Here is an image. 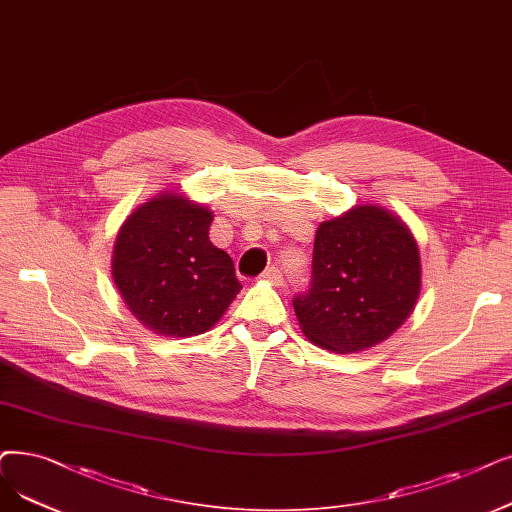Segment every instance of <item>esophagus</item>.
Wrapping results in <instances>:
<instances>
[{
	"instance_id": "obj_1",
	"label": "esophagus",
	"mask_w": 512,
	"mask_h": 512,
	"mask_svg": "<svg viewBox=\"0 0 512 512\" xmlns=\"http://www.w3.org/2000/svg\"><path fill=\"white\" fill-rule=\"evenodd\" d=\"M261 278L263 280H268V282H272V284H276V286H280L282 284V270L280 268H276V265H272V268H268L265 270L263 274H261Z\"/></svg>"
}]
</instances>
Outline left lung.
Instances as JSON below:
<instances>
[{
    "label": "left lung",
    "instance_id": "8db88e82",
    "mask_svg": "<svg viewBox=\"0 0 512 512\" xmlns=\"http://www.w3.org/2000/svg\"><path fill=\"white\" fill-rule=\"evenodd\" d=\"M418 293L420 255L408 226L379 205H358L318 226L311 284L293 307L311 343L358 353L391 337Z\"/></svg>",
    "mask_w": 512,
    "mask_h": 512
}]
</instances>
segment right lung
Returning a JSON list of instances; mask_svg holds the SVG:
<instances>
[{
    "label": "right lung",
    "instance_id": "obj_1",
    "mask_svg": "<svg viewBox=\"0 0 512 512\" xmlns=\"http://www.w3.org/2000/svg\"><path fill=\"white\" fill-rule=\"evenodd\" d=\"M213 213L184 194L161 192L117 234L113 278L129 311L163 337L203 335L240 293L226 251L209 240Z\"/></svg>",
    "mask_w": 512,
    "mask_h": 512
}]
</instances>
